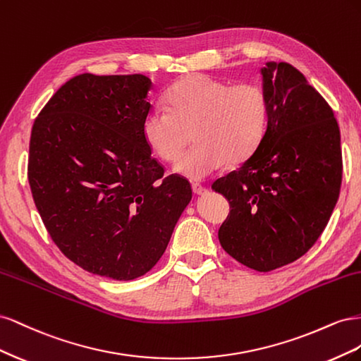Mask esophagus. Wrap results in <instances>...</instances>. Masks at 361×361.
Wrapping results in <instances>:
<instances>
[{"mask_svg":"<svg viewBox=\"0 0 361 361\" xmlns=\"http://www.w3.org/2000/svg\"><path fill=\"white\" fill-rule=\"evenodd\" d=\"M192 192L197 195H203L207 192V188L203 187V185H200V183H192Z\"/></svg>","mask_w":361,"mask_h":361,"instance_id":"1","label":"esophagus"}]
</instances>
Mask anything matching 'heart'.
Wrapping results in <instances>:
<instances>
[{
	"instance_id": "b5f03b06",
	"label": "heart",
	"mask_w": 361,
	"mask_h": 361,
	"mask_svg": "<svg viewBox=\"0 0 361 361\" xmlns=\"http://www.w3.org/2000/svg\"><path fill=\"white\" fill-rule=\"evenodd\" d=\"M167 105L150 108L141 134L158 158L173 162L194 128L198 146L174 166V171L191 180L211 176L228 161H245L267 134L268 97L255 82L231 85L204 73L188 75L171 87Z\"/></svg>"
}]
</instances>
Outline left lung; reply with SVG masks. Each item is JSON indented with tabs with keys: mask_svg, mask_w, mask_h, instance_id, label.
Wrapping results in <instances>:
<instances>
[{
	"mask_svg": "<svg viewBox=\"0 0 361 361\" xmlns=\"http://www.w3.org/2000/svg\"><path fill=\"white\" fill-rule=\"evenodd\" d=\"M269 104L267 134L243 166L212 188L231 203L218 231L226 253L268 272L318 241L342 185L341 130L331 106L289 63L260 71Z\"/></svg>",
	"mask_w": 361,
	"mask_h": 361,
	"instance_id": "obj_1",
	"label": "left lung"
}]
</instances>
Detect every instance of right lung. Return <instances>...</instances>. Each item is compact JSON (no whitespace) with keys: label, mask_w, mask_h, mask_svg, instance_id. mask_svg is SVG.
<instances>
[{"label":"right lung","mask_w":361,"mask_h":361,"mask_svg":"<svg viewBox=\"0 0 361 361\" xmlns=\"http://www.w3.org/2000/svg\"><path fill=\"white\" fill-rule=\"evenodd\" d=\"M145 75L81 73L35 120L28 182L52 241L82 269L134 280L157 265L192 197L152 158Z\"/></svg>","instance_id":"1"}]
</instances>
